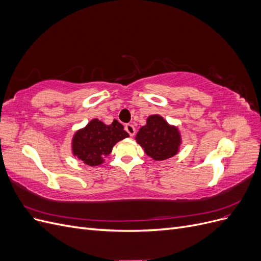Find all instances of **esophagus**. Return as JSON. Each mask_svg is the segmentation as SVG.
<instances>
[{"label": "esophagus", "mask_w": 261, "mask_h": 261, "mask_svg": "<svg viewBox=\"0 0 261 261\" xmlns=\"http://www.w3.org/2000/svg\"><path fill=\"white\" fill-rule=\"evenodd\" d=\"M125 130L129 134L130 137H133L134 135H135V133H136L135 127H134V126H133L132 124H126V125H125Z\"/></svg>", "instance_id": "obj_1"}]
</instances>
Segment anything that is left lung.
<instances>
[{
	"label": "left lung",
	"instance_id": "left-lung-1",
	"mask_svg": "<svg viewBox=\"0 0 261 261\" xmlns=\"http://www.w3.org/2000/svg\"><path fill=\"white\" fill-rule=\"evenodd\" d=\"M137 143L153 160L161 161L175 155L180 145V136L176 127L170 126L160 115L148 117L136 135Z\"/></svg>",
	"mask_w": 261,
	"mask_h": 261
}]
</instances>
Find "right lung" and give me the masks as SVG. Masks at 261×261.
<instances>
[{
  "label": "right lung",
  "mask_w": 261,
  "mask_h": 261,
  "mask_svg": "<svg viewBox=\"0 0 261 261\" xmlns=\"http://www.w3.org/2000/svg\"><path fill=\"white\" fill-rule=\"evenodd\" d=\"M128 136L123 125L116 120L110 125H106L99 120H92L85 128L75 134L73 152L86 164L96 167L103 162L105 155L111 153L117 141Z\"/></svg>",
  "instance_id": "obj_1"
}]
</instances>
